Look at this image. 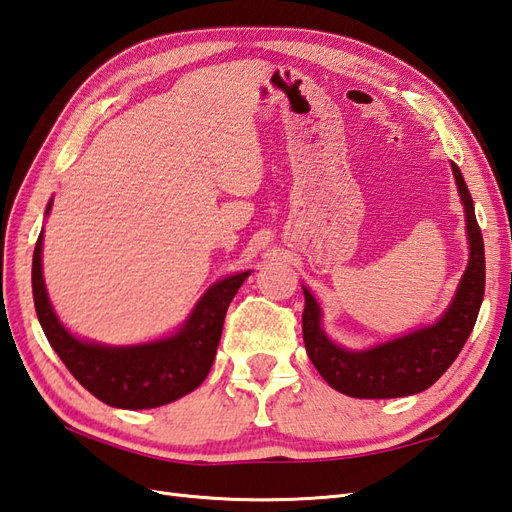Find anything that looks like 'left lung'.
Instances as JSON below:
<instances>
[{
  "instance_id": "obj_1",
  "label": "left lung",
  "mask_w": 512,
  "mask_h": 512,
  "mask_svg": "<svg viewBox=\"0 0 512 512\" xmlns=\"http://www.w3.org/2000/svg\"><path fill=\"white\" fill-rule=\"evenodd\" d=\"M452 171L465 206L469 265L450 308L439 321L400 339L371 347V350L350 352L332 343L321 330V308L317 299L302 286L306 299L302 315L306 352L332 389L360 397V400H386V397L421 393L450 369L467 343L484 297V241L476 213H473V199L463 173L454 162Z\"/></svg>"
}]
</instances>
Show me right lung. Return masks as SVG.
I'll list each match as a JSON object with an SVG mask.
<instances>
[{
	"label": "right lung",
	"mask_w": 512,
	"mask_h": 512,
	"mask_svg": "<svg viewBox=\"0 0 512 512\" xmlns=\"http://www.w3.org/2000/svg\"><path fill=\"white\" fill-rule=\"evenodd\" d=\"M49 208L52 202L47 204V213ZM41 247L43 232L36 241L32 258L36 317L49 345L86 391L108 406L141 410L176 402L178 397L195 391L204 382L215 363L228 306L249 271L210 286L184 326L167 339L130 347H108L76 339L58 321L45 291Z\"/></svg>",
	"instance_id": "add662e5"
}]
</instances>
